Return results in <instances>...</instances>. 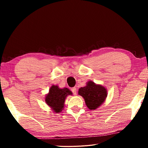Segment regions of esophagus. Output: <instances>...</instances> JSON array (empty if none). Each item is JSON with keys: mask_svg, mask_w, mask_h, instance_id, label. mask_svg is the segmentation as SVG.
Here are the masks:
<instances>
[{"mask_svg": "<svg viewBox=\"0 0 148 148\" xmlns=\"http://www.w3.org/2000/svg\"><path fill=\"white\" fill-rule=\"evenodd\" d=\"M71 91L72 92H73L74 95H76V92H77V89L76 87H72V88L71 89Z\"/></svg>", "mask_w": 148, "mask_h": 148, "instance_id": "1", "label": "esophagus"}]
</instances>
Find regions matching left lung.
<instances>
[{
    "mask_svg": "<svg viewBox=\"0 0 148 148\" xmlns=\"http://www.w3.org/2000/svg\"><path fill=\"white\" fill-rule=\"evenodd\" d=\"M78 94L84 97L86 104L90 110H95L103 103L107 96L106 89L94 82H89L87 86L79 89Z\"/></svg>",
    "mask_w": 148,
    "mask_h": 148,
    "instance_id": "left-lung-1",
    "label": "left lung"
}]
</instances>
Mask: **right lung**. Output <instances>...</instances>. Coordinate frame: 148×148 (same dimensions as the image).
Segmentation results:
<instances>
[{
	"label": "right lung",
	"mask_w": 148,
	"mask_h": 148,
	"mask_svg": "<svg viewBox=\"0 0 148 148\" xmlns=\"http://www.w3.org/2000/svg\"><path fill=\"white\" fill-rule=\"evenodd\" d=\"M70 95H72V92L69 89H60L57 86H52L45 99L47 104L51 106L55 112L58 113L62 111L65 99Z\"/></svg>",
	"instance_id": "obj_1"
}]
</instances>
